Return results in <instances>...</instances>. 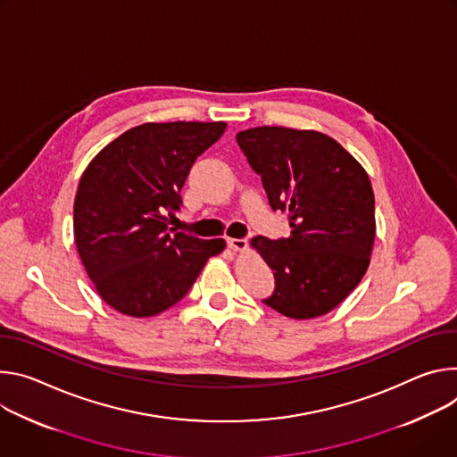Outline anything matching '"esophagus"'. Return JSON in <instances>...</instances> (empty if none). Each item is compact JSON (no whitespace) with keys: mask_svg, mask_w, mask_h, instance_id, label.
Masks as SVG:
<instances>
[{"mask_svg":"<svg viewBox=\"0 0 457 457\" xmlns=\"http://www.w3.org/2000/svg\"><path fill=\"white\" fill-rule=\"evenodd\" d=\"M227 246L234 252H243L246 248V239H237V237H228Z\"/></svg>","mask_w":457,"mask_h":457,"instance_id":"obj_1","label":"esophagus"}]
</instances>
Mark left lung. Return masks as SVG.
I'll return each mask as SVG.
<instances>
[{
    "label": "left lung",
    "mask_w": 457,
    "mask_h": 457,
    "mask_svg": "<svg viewBox=\"0 0 457 457\" xmlns=\"http://www.w3.org/2000/svg\"><path fill=\"white\" fill-rule=\"evenodd\" d=\"M262 176L272 211L288 212L290 236L252 237L274 272L265 305L292 320L336 309L365 276L376 237L374 192L365 169L316 130L256 127L236 136Z\"/></svg>",
    "instance_id": "8db88e82"
}]
</instances>
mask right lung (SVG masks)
Returning a JSON list of instances; mask_svg holds the SVG:
<instances>
[{"mask_svg":"<svg viewBox=\"0 0 457 457\" xmlns=\"http://www.w3.org/2000/svg\"><path fill=\"white\" fill-rule=\"evenodd\" d=\"M227 123H143L111 141L85 169L74 199V237L97 294L132 318L156 316L185 297L223 239L176 232L190 167Z\"/></svg>","mask_w":457,"mask_h":457,"instance_id":"obj_1","label":"right lung"}]
</instances>
